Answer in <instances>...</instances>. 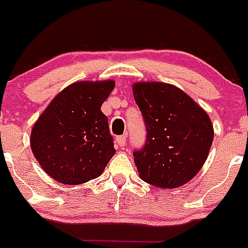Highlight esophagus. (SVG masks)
Instances as JSON below:
<instances>
[{"mask_svg": "<svg viewBox=\"0 0 248 248\" xmlns=\"http://www.w3.org/2000/svg\"><path fill=\"white\" fill-rule=\"evenodd\" d=\"M115 143H117L118 146H120V148H124L126 144V138L124 137V135L117 137V139H115Z\"/></svg>", "mask_w": 248, "mask_h": 248, "instance_id": "1", "label": "esophagus"}]
</instances>
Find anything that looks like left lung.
<instances>
[{
	"mask_svg": "<svg viewBox=\"0 0 248 248\" xmlns=\"http://www.w3.org/2000/svg\"><path fill=\"white\" fill-rule=\"evenodd\" d=\"M134 99L146 128V140L133 153L140 177L174 189L200 171L214 140L209 115L181 89L160 82L135 83Z\"/></svg>",
	"mask_w": 248,
	"mask_h": 248,
	"instance_id": "8db88e82",
	"label": "left lung"
}]
</instances>
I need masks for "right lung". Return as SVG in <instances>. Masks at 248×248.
I'll return each mask as SVG.
<instances>
[{
    "label": "right lung",
    "instance_id": "add662e5",
    "mask_svg": "<svg viewBox=\"0 0 248 248\" xmlns=\"http://www.w3.org/2000/svg\"><path fill=\"white\" fill-rule=\"evenodd\" d=\"M114 85L113 80L71 84L34 123L31 148L52 179L65 185L87 183L115 154L108 118L100 110Z\"/></svg>",
    "mask_w": 248,
    "mask_h": 248
}]
</instances>
